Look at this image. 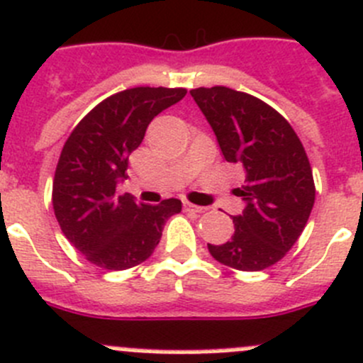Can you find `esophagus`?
Returning <instances> with one entry per match:
<instances>
[{
  "label": "esophagus",
  "instance_id": "34e87169",
  "mask_svg": "<svg viewBox=\"0 0 363 363\" xmlns=\"http://www.w3.org/2000/svg\"><path fill=\"white\" fill-rule=\"evenodd\" d=\"M184 211H189V213H199V215H201V213H204L206 211V208H202V206H195V204H191V202H184Z\"/></svg>",
  "mask_w": 363,
  "mask_h": 363
}]
</instances>
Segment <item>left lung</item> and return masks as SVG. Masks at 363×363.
Instances as JSON below:
<instances>
[{
    "label": "left lung",
    "instance_id": "left-lung-1",
    "mask_svg": "<svg viewBox=\"0 0 363 363\" xmlns=\"http://www.w3.org/2000/svg\"><path fill=\"white\" fill-rule=\"evenodd\" d=\"M211 125L228 162H240L245 208L233 216L235 235L208 243L216 262L258 272L279 262L303 233L315 202V184L303 143L290 123L259 98L223 86L189 91Z\"/></svg>",
    "mask_w": 363,
    "mask_h": 363
}]
</instances>
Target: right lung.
Segmentation results:
<instances>
[{
	"instance_id": "obj_1",
	"label": "right lung",
	"mask_w": 363,
	"mask_h": 363,
	"mask_svg": "<svg viewBox=\"0 0 363 363\" xmlns=\"http://www.w3.org/2000/svg\"><path fill=\"white\" fill-rule=\"evenodd\" d=\"M186 89L134 87L105 98L69 134L53 179V211L64 236L87 262L125 270L148 259L166 220L182 209L179 199L138 204L116 195L148 123L181 101Z\"/></svg>"
}]
</instances>
